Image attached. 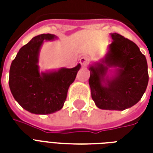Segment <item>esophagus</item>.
<instances>
[{
  "instance_id": "1",
  "label": "esophagus",
  "mask_w": 153,
  "mask_h": 153,
  "mask_svg": "<svg viewBox=\"0 0 153 153\" xmlns=\"http://www.w3.org/2000/svg\"><path fill=\"white\" fill-rule=\"evenodd\" d=\"M88 62V58L86 56H83L80 58L79 63L81 64V65L83 67H85L87 65V64Z\"/></svg>"
}]
</instances>
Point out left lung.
Segmentation results:
<instances>
[{
	"label": "left lung",
	"instance_id": "1",
	"mask_svg": "<svg viewBox=\"0 0 153 153\" xmlns=\"http://www.w3.org/2000/svg\"><path fill=\"white\" fill-rule=\"evenodd\" d=\"M111 35L113 42L106 55L88 67V83L98 108L124 111L138 103L145 93L148 63L134 42L118 33Z\"/></svg>",
	"mask_w": 153,
	"mask_h": 153
}]
</instances>
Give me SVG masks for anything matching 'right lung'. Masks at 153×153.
<instances>
[{
	"label": "right lung",
	"mask_w": 153,
	"mask_h": 153,
	"mask_svg": "<svg viewBox=\"0 0 153 153\" xmlns=\"http://www.w3.org/2000/svg\"><path fill=\"white\" fill-rule=\"evenodd\" d=\"M57 39L54 34H40L20 48L10 69L9 86L15 101L26 111L47 115L60 111L81 65L67 69L39 70V52L43 41Z\"/></svg>",
	"instance_id": "add662e5"
}]
</instances>
